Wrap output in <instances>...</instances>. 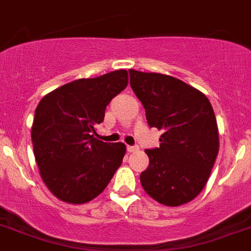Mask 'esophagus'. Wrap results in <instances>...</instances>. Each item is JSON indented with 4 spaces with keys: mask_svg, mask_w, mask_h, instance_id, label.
Here are the masks:
<instances>
[{
    "mask_svg": "<svg viewBox=\"0 0 251 251\" xmlns=\"http://www.w3.org/2000/svg\"><path fill=\"white\" fill-rule=\"evenodd\" d=\"M140 150V147L138 146H127V151L128 152H137Z\"/></svg>",
    "mask_w": 251,
    "mask_h": 251,
    "instance_id": "obj_1",
    "label": "esophagus"
}]
</instances>
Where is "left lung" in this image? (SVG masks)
Listing matches in <instances>:
<instances>
[{"instance_id": "left-lung-1", "label": "left lung", "mask_w": 251, "mask_h": 251, "mask_svg": "<svg viewBox=\"0 0 251 251\" xmlns=\"http://www.w3.org/2000/svg\"><path fill=\"white\" fill-rule=\"evenodd\" d=\"M129 76L149 126L162 130L160 147L145 151L150 164L141 184L161 204H185L202 192L217 157L213 108L204 94L173 76L136 70Z\"/></svg>"}]
</instances>
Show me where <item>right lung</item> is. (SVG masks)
Instances as JSON below:
<instances>
[{"instance_id": "right-lung-1", "label": "right lung", "mask_w": 251, "mask_h": 251, "mask_svg": "<svg viewBox=\"0 0 251 251\" xmlns=\"http://www.w3.org/2000/svg\"><path fill=\"white\" fill-rule=\"evenodd\" d=\"M127 85V71H113L66 83L36 106L35 161L47 188L63 202L82 204L96 198L122 165L126 145L102 142L94 134L106 105Z\"/></svg>"}]
</instances>
